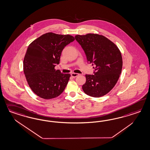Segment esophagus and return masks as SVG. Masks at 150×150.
Wrapping results in <instances>:
<instances>
[{
    "mask_svg": "<svg viewBox=\"0 0 150 150\" xmlns=\"http://www.w3.org/2000/svg\"><path fill=\"white\" fill-rule=\"evenodd\" d=\"M79 75V74H78V73H71V76L73 78L76 77Z\"/></svg>",
    "mask_w": 150,
    "mask_h": 150,
    "instance_id": "esophagus-1",
    "label": "esophagus"
}]
</instances>
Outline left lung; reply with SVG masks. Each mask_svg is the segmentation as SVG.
<instances>
[{
    "label": "left lung",
    "mask_w": 150,
    "mask_h": 150,
    "mask_svg": "<svg viewBox=\"0 0 150 150\" xmlns=\"http://www.w3.org/2000/svg\"><path fill=\"white\" fill-rule=\"evenodd\" d=\"M75 39L83 49L88 62L95 69L94 74H86L83 91L91 97L105 96L115 86L121 74L122 59L119 49L101 35H77Z\"/></svg>",
    "instance_id": "left-lung-1"
}]
</instances>
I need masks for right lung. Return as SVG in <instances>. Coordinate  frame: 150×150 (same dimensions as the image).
<instances>
[{"label":"right lung","mask_w":150,"mask_h":150,"mask_svg":"<svg viewBox=\"0 0 150 150\" xmlns=\"http://www.w3.org/2000/svg\"><path fill=\"white\" fill-rule=\"evenodd\" d=\"M75 39L69 35L48 33L30 44L25 55L23 69L33 92L45 99L59 96L67 84L70 74L56 70L64 47Z\"/></svg>","instance_id":"obj_1"}]
</instances>
